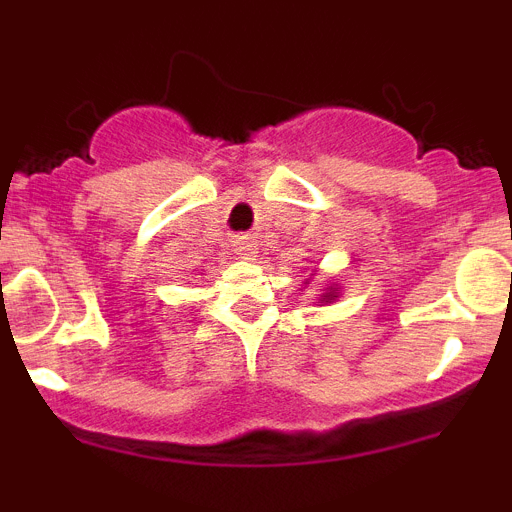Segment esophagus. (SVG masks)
<instances>
[{
    "label": "esophagus",
    "mask_w": 512,
    "mask_h": 512,
    "mask_svg": "<svg viewBox=\"0 0 512 512\" xmlns=\"http://www.w3.org/2000/svg\"><path fill=\"white\" fill-rule=\"evenodd\" d=\"M235 251L241 253V256H251V253H256V243L251 241V238H246V235H241V238H235Z\"/></svg>",
    "instance_id": "esophagus-1"
}]
</instances>
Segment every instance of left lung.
Returning a JSON list of instances; mask_svg holds the SVG:
<instances>
[{"instance_id":"8db88e82","label":"left lung","mask_w":512,"mask_h":512,"mask_svg":"<svg viewBox=\"0 0 512 512\" xmlns=\"http://www.w3.org/2000/svg\"><path fill=\"white\" fill-rule=\"evenodd\" d=\"M325 300H330V295H325Z\"/></svg>"}]
</instances>
